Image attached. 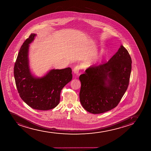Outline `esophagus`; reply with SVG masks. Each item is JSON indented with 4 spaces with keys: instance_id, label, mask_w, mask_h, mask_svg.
<instances>
[{
    "instance_id": "34e87169",
    "label": "esophagus",
    "mask_w": 151,
    "mask_h": 151,
    "mask_svg": "<svg viewBox=\"0 0 151 151\" xmlns=\"http://www.w3.org/2000/svg\"><path fill=\"white\" fill-rule=\"evenodd\" d=\"M80 68H80V66H78V65H77V66H76V67L73 68V73H74L75 74L78 75V72L80 71Z\"/></svg>"
}]
</instances>
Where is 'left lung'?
Wrapping results in <instances>:
<instances>
[{"label": "left lung", "instance_id": "left-lung-1", "mask_svg": "<svg viewBox=\"0 0 151 151\" xmlns=\"http://www.w3.org/2000/svg\"><path fill=\"white\" fill-rule=\"evenodd\" d=\"M132 58L122 45L107 63L93 65L79 77L80 100L86 111L100 114L118 105L128 88Z\"/></svg>", "mask_w": 151, "mask_h": 151}]
</instances>
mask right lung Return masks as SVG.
Masks as SVG:
<instances>
[{
	"label": "right lung",
	"instance_id": "add662e5",
	"mask_svg": "<svg viewBox=\"0 0 151 151\" xmlns=\"http://www.w3.org/2000/svg\"><path fill=\"white\" fill-rule=\"evenodd\" d=\"M35 34H31L21 46L14 66V76L19 96L34 109H52L59 104L60 92L73 78L71 68L52 69L41 78L29 70L28 52Z\"/></svg>",
	"mask_w": 151,
	"mask_h": 151
}]
</instances>
